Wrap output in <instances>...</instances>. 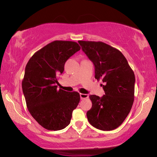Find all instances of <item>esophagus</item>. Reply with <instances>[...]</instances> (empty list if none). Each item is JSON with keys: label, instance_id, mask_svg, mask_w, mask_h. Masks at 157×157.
I'll return each instance as SVG.
<instances>
[{"label": "esophagus", "instance_id": "1", "mask_svg": "<svg viewBox=\"0 0 157 157\" xmlns=\"http://www.w3.org/2000/svg\"><path fill=\"white\" fill-rule=\"evenodd\" d=\"M80 95V98L82 100H84V99H86V98H89V95L88 94H79Z\"/></svg>", "mask_w": 157, "mask_h": 157}]
</instances>
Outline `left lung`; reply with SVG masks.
Returning a JSON list of instances; mask_svg holds the SVG:
<instances>
[{
  "label": "left lung",
  "mask_w": 157,
  "mask_h": 157,
  "mask_svg": "<svg viewBox=\"0 0 157 157\" xmlns=\"http://www.w3.org/2000/svg\"><path fill=\"white\" fill-rule=\"evenodd\" d=\"M78 42L94 63L95 78L102 79L105 93L101 98L90 95L92 107L87 111V118L98 129H115L125 120L134 102V71L123 53L115 48L102 41Z\"/></svg>",
  "instance_id": "left-lung-1"
}]
</instances>
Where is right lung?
<instances>
[{
    "label": "right lung",
    "instance_id": "right-lung-1",
    "mask_svg": "<svg viewBox=\"0 0 157 157\" xmlns=\"http://www.w3.org/2000/svg\"><path fill=\"white\" fill-rule=\"evenodd\" d=\"M79 50L75 41H54L34 53L25 66L22 89L26 105L34 120L48 130L67 127L79 104V93L57 89V84L66 62Z\"/></svg>",
    "mask_w": 157,
    "mask_h": 157
}]
</instances>
